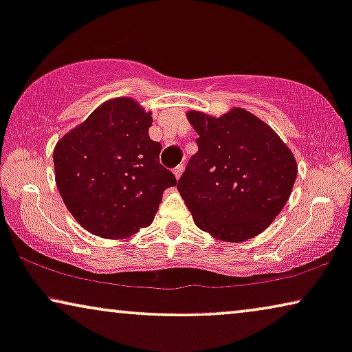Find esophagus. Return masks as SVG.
Masks as SVG:
<instances>
[{"label":"esophagus","instance_id":"obj_1","mask_svg":"<svg viewBox=\"0 0 352 352\" xmlns=\"http://www.w3.org/2000/svg\"><path fill=\"white\" fill-rule=\"evenodd\" d=\"M182 170H184V168H182V165L176 166L175 170H173V173H175V176H176V179H179V177H181V175H182Z\"/></svg>","mask_w":352,"mask_h":352}]
</instances>
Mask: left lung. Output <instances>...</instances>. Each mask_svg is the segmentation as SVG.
I'll use <instances>...</instances> for the list:
<instances>
[{
    "mask_svg": "<svg viewBox=\"0 0 352 352\" xmlns=\"http://www.w3.org/2000/svg\"><path fill=\"white\" fill-rule=\"evenodd\" d=\"M199 134L177 190L197 228L240 243L274 223L290 199L298 165L293 152L261 118L242 107L213 115L189 110Z\"/></svg>",
    "mask_w": 352,
    "mask_h": 352,
    "instance_id": "obj_1",
    "label": "left lung"
}]
</instances>
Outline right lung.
Segmentation results:
<instances>
[{
  "label": "right lung",
  "mask_w": 352,
  "mask_h": 352,
  "mask_svg": "<svg viewBox=\"0 0 352 352\" xmlns=\"http://www.w3.org/2000/svg\"><path fill=\"white\" fill-rule=\"evenodd\" d=\"M152 112L129 96L100 104L54 147V176L67 210L102 239H128L152 224L176 177L160 165Z\"/></svg>",
  "instance_id": "obj_1"
}]
</instances>
